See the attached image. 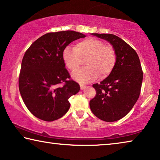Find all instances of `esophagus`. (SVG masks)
Listing matches in <instances>:
<instances>
[{"instance_id":"1","label":"esophagus","mask_w":160,"mask_h":160,"mask_svg":"<svg viewBox=\"0 0 160 160\" xmlns=\"http://www.w3.org/2000/svg\"><path fill=\"white\" fill-rule=\"evenodd\" d=\"M85 88H86V85H82V84H80V89H81V90H83V89H85Z\"/></svg>"}]
</instances>
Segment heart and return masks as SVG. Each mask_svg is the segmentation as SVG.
<instances>
[{"mask_svg":"<svg viewBox=\"0 0 160 160\" xmlns=\"http://www.w3.org/2000/svg\"><path fill=\"white\" fill-rule=\"evenodd\" d=\"M62 59L65 66L71 71L77 70L85 60L87 68L72 73L73 79L86 83L108 76L113 71L116 62L114 49L105 45L101 40L93 37L87 38L78 42L74 48L67 47L63 50Z\"/></svg>","mask_w":160,"mask_h":160,"instance_id":"heart-1","label":"heart"}]
</instances>
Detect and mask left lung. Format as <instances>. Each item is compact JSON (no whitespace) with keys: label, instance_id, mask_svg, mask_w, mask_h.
Masks as SVG:
<instances>
[{"label":"left lung","instance_id":"8db88e82","mask_svg":"<svg viewBox=\"0 0 160 160\" xmlns=\"http://www.w3.org/2000/svg\"><path fill=\"white\" fill-rule=\"evenodd\" d=\"M106 40L116 52L113 70L101 83L92 85L96 95L90 101L92 113L101 120L113 122L127 115L139 98L143 72L134 49L117 36L92 34Z\"/></svg>","mask_w":160,"mask_h":160}]
</instances>
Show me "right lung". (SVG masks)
Here are the masks:
<instances>
[{
	"label": "right lung",
	"instance_id": "obj_1",
	"mask_svg": "<svg viewBox=\"0 0 160 160\" xmlns=\"http://www.w3.org/2000/svg\"><path fill=\"white\" fill-rule=\"evenodd\" d=\"M84 37L85 34L74 31L47 33L25 52L19 75V91L28 111L37 118L53 121L68 111V99L80 88L69 80L62 52L71 42Z\"/></svg>",
	"mask_w": 160,
	"mask_h": 160
}]
</instances>
